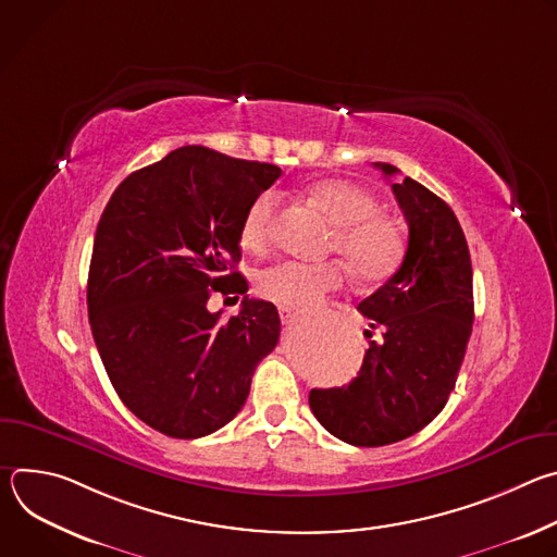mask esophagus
<instances>
[{
	"label": "esophagus",
	"mask_w": 557,
	"mask_h": 557,
	"mask_svg": "<svg viewBox=\"0 0 557 557\" xmlns=\"http://www.w3.org/2000/svg\"><path fill=\"white\" fill-rule=\"evenodd\" d=\"M297 314H299L297 308H293V306H280V320H282V324L295 322Z\"/></svg>",
	"instance_id": "1"
}]
</instances>
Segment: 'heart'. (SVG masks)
<instances>
[{"label": "heart", "mask_w": 557, "mask_h": 557, "mask_svg": "<svg viewBox=\"0 0 557 557\" xmlns=\"http://www.w3.org/2000/svg\"><path fill=\"white\" fill-rule=\"evenodd\" d=\"M306 198L337 228L329 251L339 253L359 282L389 277L404 258V237L396 224L379 215L376 198L355 183L329 178L312 183ZM277 198L264 191L251 200L240 222V243L249 251H262L273 233ZM344 284L337 262L299 264L280 262L258 275V293L275 304L306 308Z\"/></svg>", "instance_id": "obj_1"}]
</instances>
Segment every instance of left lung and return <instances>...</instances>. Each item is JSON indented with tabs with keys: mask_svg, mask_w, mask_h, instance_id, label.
I'll return each mask as SVG.
<instances>
[{
	"mask_svg": "<svg viewBox=\"0 0 557 557\" xmlns=\"http://www.w3.org/2000/svg\"><path fill=\"white\" fill-rule=\"evenodd\" d=\"M374 168L399 174L387 163ZM392 194L410 228L408 251L399 271L357 306L383 339L370 342L348 385L308 394L314 419L357 447L404 441L438 417L473 324L471 260L454 211L408 176Z\"/></svg>",
	"mask_w": 557,
	"mask_h": 557,
	"instance_id": "obj_1",
	"label": "left lung"
}]
</instances>
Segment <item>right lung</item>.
Masks as SVG:
<instances>
[{
  "label": "right lung",
  "instance_id": "1",
  "mask_svg": "<svg viewBox=\"0 0 557 557\" xmlns=\"http://www.w3.org/2000/svg\"><path fill=\"white\" fill-rule=\"evenodd\" d=\"M282 170L187 145L129 174L95 235L92 337L119 399L172 438H200L243 410L258 363L277 346L271 301L220 320L211 293L245 295L240 222ZM232 273L226 274L225 269Z\"/></svg>",
  "mask_w": 557,
  "mask_h": 557
}]
</instances>
